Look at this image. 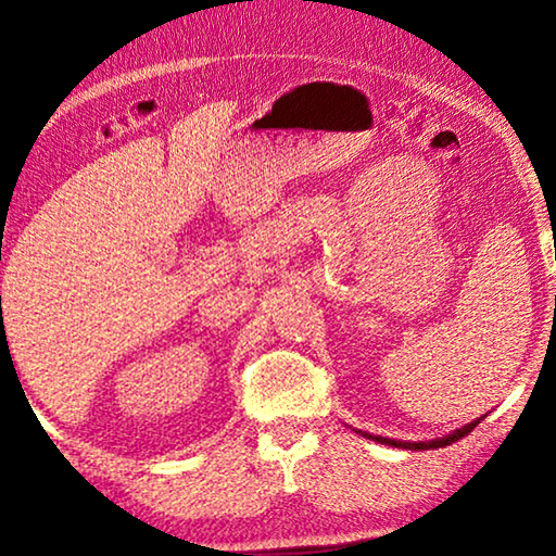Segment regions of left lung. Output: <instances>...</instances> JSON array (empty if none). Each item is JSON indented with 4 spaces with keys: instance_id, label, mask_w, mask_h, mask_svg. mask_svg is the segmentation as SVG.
Here are the masks:
<instances>
[{
    "instance_id": "8db88e82",
    "label": "left lung",
    "mask_w": 556,
    "mask_h": 556,
    "mask_svg": "<svg viewBox=\"0 0 556 556\" xmlns=\"http://www.w3.org/2000/svg\"><path fill=\"white\" fill-rule=\"evenodd\" d=\"M482 420V417H480ZM480 420L469 422L465 425L463 430H455L452 434H447V438H440V440H430V442H403V440H388V438H380V434H365V438H370L375 442H382V445H395V447H405V450H438V447H447L452 445V442H457L459 438H465V434H469L475 430L477 425H480Z\"/></svg>"
}]
</instances>
